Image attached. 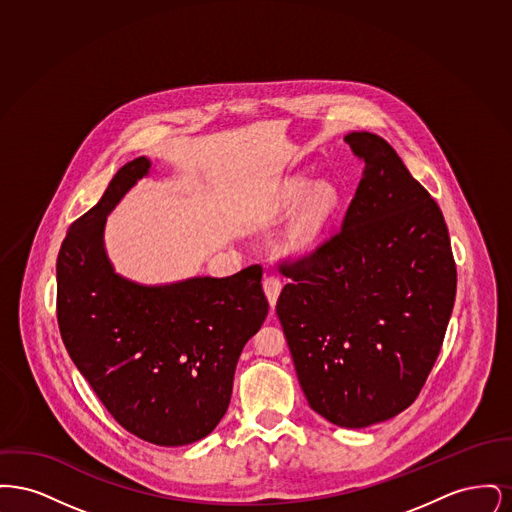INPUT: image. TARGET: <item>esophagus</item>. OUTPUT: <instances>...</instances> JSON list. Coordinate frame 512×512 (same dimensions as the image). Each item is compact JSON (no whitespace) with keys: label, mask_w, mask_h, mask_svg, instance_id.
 <instances>
[{"label":"esophagus","mask_w":512,"mask_h":512,"mask_svg":"<svg viewBox=\"0 0 512 512\" xmlns=\"http://www.w3.org/2000/svg\"><path fill=\"white\" fill-rule=\"evenodd\" d=\"M263 290L267 293V299L268 303H270V307H274V305H276V301H278V295L282 292V282H280V278H278V276H274V274L265 276V280H263Z\"/></svg>","instance_id":"1"}]
</instances>
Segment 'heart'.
I'll return each instance as SVG.
<instances>
[{
    "label": "heart",
    "instance_id": "b5f03b06",
    "mask_svg": "<svg viewBox=\"0 0 512 512\" xmlns=\"http://www.w3.org/2000/svg\"><path fill=\"white\" fill-rule=\"evenodd\" d=\"M301 198L304 201L301 202L297 222H295V244L305 247L313 244L326 230L338 205V192L328 182H315L307 190V180L295 178L292 182H288L282 194V205L292 209Z\"/></svg>",
    "mask_w": 512,
    "mask_h": 512
}]
</instances>
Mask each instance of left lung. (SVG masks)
Masks as SVG:
<instances>
[{"label": "left lung", "mask_w": 512, "mask_h": 512, "mask_svg": "<svg viewBox=\"0 0 512 512\" xmlns=\"http://www.w3.org/2000/svg\"><path fill=\"white\" fill-rule=\"evenodd\" d=\"M365 163L340 232L280 263L276 303L309 405L341 428L405 411L438 359L457 267L438 203L395 149L370 132L343 138Z\"/></svg>", "instance_id": "8db88e82"}]
</instances>
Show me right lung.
<instances>
[{"label": "right lung", "instance_id": "add662e5", "mask_svg": "<svg viewBox=\"0 0 512 512\" xmlns=\"http://www.w3.org/2000/svg\"><path fill=\"white\" fill-rule=\"evenodd\" d=\"M149 159L126 163L74 220L57 257V322L74 365L124 430L176 447L209 436L226 413L245 343L268 313L263 268L140 286L115 274L103 228Z\"/></svg>", "mask_w": 512, "mask_h": 512}]
</instances>
